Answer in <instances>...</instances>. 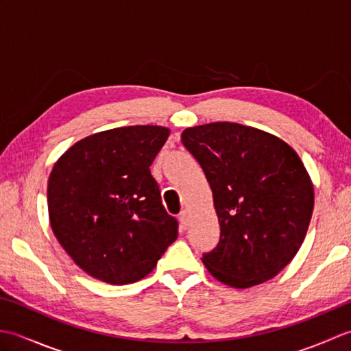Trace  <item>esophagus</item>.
<instances>
[{"label": "esophagus", "instance_id": "obj_1", "mask_svg": "<svg viewBox=\"0 0 351 351\" xmlns=\"http://www.w3.org/2000/svg\"><path fill=\"white\" fill-rule=\"evenodd\" d=\"M178 220H180L181 229H187V225H189V214H187V211H181L180 215H178Z\"/></svg>", "mask_w": 351, "mask_h": 351}]
</instances>
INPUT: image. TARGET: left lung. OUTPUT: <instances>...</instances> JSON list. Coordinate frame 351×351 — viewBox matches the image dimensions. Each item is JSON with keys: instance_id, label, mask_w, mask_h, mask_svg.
<instances>
[{"instance_id": "obj_1", "label": "left lung", "mask_w": 351, "mask_h": 351, "mask_svg": "<svg viewBox=\"0 0 351 351\" xmlns=\"http://www.w3.org/2000/svg\"><path fill=\"white\" fill-rule=\"evenodd\" d=\"M213 190L220 223L217 247L204 253L215 279L250 288L287 267L308 232L314 185L299 155L252 126L215 122L182 132Z\"/></svg>"}]
</instances>
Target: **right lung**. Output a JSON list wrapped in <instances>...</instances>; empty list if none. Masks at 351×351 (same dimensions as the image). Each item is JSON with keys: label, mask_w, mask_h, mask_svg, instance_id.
<instances>
[{"label": "right lung", "mask_w": 351, "mask_h": 351, "mask_svg": "<svg viewBox=\"0 0 351 351\" xmlns=\"http://www.w3.org/2000/svg\"><path fill=\"white\" fill-rule=\"evenodd\" d=\"M170 130L122 126L71 146L48 180L49 223L58 243L92 278L126 285L151 273L178 237L151 164Z\"/></svg>", "instance_id": "1"}]
</instances>
